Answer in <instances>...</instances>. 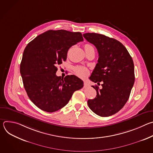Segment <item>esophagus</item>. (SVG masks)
<instances>
[{"label":"esophagus","mask_w":153,"mask_h":153,"mask_svg":"<svg viewBox=\"0 0 153 153\" xmlns=\"http://www.w3.org/2000/svg\"><path fill=\"white\" fill-rule=\"evenodd\" d=\"M84 87H85V88H86V87H88V84H87L86 83V82H84Z\"/></svg>","instance_id":"obj_1"}]
</instances>
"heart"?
Returning a JSON list of instances; mask_svg holds the SVG:
<instances>
[{"instance_id": "obj_1", "label": "heart", "mask_w": 153, "mask_h": 153, "mask_svg": "<svg viewBox=\"0 0 153 153\" xmlns=\"http://www.w3.org/2000/svg\"><path fill=\"white\" fill-rule=\"evenodd\" d=\"M89 48H93V47L89 44H86L85 45V49H89ZM74 71L76 74L80 77H85L89 73L88 69L85 67H81L78 66L74 68Z\"/></svg>"}]
</instances>
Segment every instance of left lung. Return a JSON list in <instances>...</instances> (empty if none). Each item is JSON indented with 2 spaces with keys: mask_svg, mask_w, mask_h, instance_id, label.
Masks as SVG:
<instances>
[{
  "mask_svg": "<svg viewBox=\"0 0 153 153\" xmlns=\"http://www.w3.org/2000/svg\"><path fill=\"white\" fill-rule=\"evenodd\" d=\"M85 39L99 53L98 63L90 79L100 85L92 86L96 97L89 99V108L101 117L112 116L123 107L129 99L135 76L134 63L126 48L119 41L97 33H85Z\"/></svg>",
  "mask_w": 153,
  "mask_h": 153,
  "instance_id": "left-lung-1",
  "label": "left lung"
}]
</instances>
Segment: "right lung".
Masks as SVG:
<instances>
[{
  "label": "right lung",
  "instance_id": "right-lung-1",
  "mask_svg": "<svg viewBox=\"0 0 153 153\" xmlns=\"http://www.w3.org/2000/svg\"><path fill=\"white\" fill-rule=\"evenodd\" d=\"M83 40L80 32L48 30L27 45L20 71L28 96L40 110L49 113L60 110L83 87V81L74 75L63 79L56 74L70 48Z\"/></svg>",
  "mask_w": 153,
  "mask_h": 153
}]
</instances>
